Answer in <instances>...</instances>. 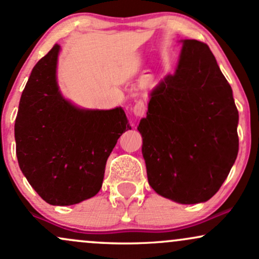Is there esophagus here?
I'll list each match as a JSON object with an SVG mask.
<instances>
[{"instance_id":"34e87169","label":"esophagus","mask_w":259,"mask_h":259,"mask_svg":"<svg viewBox=\"0 0 259 259\" xmlns=\"http://www.w3.org/2000/svg\"><path fill=\"white\" fill-rule=\"evenodd\" d=\"M146 109H147L146 102H145V101H142V100L136 101L135 106L133 107V112H134V114L136 115V117H142V115L146 113Z\"/></svg>"}]
</instances>
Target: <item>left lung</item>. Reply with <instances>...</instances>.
Listing matches in <instances>:
<instances>
[{
    "label": "left lung",
    "mask_w": 259,
    "mask_h": 259,
    "mask_svg": "<svg viewBox=\"0 0 259 259\" xmlns=\"http://www.w3.org/2000/svg\"><path fill=\"white\" fill-rule=\"evenodd\" d=\"M183 44L177 70L151 92L138 130L150 186L194 204L217 194L235 163L239 112L209 47L197 40Z\"/></svg>",
    "instance_id": "left-lung-1"
}]
</instances>
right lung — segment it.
Masks as SVG:
<instances>
[{"label": "right lung", "instance_id": "right-lung-1", "mask_svg": "<svg viewBox=\"0 0 259 259\" xmlns=\"http://www.w3.org/2000/svg\"><path fill=\"white\" fill-rule=\"evenodd\" d=\"M59 45L32 68L14 124L20 170L40 197L70 206L94 197L121 134L132 129L120 107L80 109L63 99L56 80Z\"/></svg>", "mask_w": 259, "mask_h": 259}]
</instances>
